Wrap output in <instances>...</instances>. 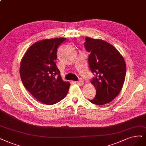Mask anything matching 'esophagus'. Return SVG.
<instances>
[{"instance_id": "obj_1", "label": "esophagus", "mask_w": 146, "mask_h": 146, "mask_svg": "<svg viewBox=\"0 0 146 146\" xmlns=\"http://www.w3.org/2000/svg\"><path fill=\"white\" fill-rule=\"evenodd\" d=\"M76 83H77V84L80 85V86H82V85L84 84V82L83 81H82V80H79V81H77Z\"/></svg>"}]
</instances>
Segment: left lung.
I'll return each instance as SVG.
<instances>
[{
    "instance_id": "obj_1",
    "label": "left lung",
    "mask_w": 146,
    "mask_h": 146,
    "mask_svg": "<svg viewBox=\"0 0 146 146\" xmlns=\"http://www.w3.org/2000/svg\"><path fill=\"white\" fill-rule=\"evenodd\" d=\"M85 40L84 47L90 52L89 68L95 75L91 83L96 89L94 98L89 101L97 105H104L112 102L121 90L126 65L123 57L112 44L90 37H86Z\"/></svg>"
}]
</instances>
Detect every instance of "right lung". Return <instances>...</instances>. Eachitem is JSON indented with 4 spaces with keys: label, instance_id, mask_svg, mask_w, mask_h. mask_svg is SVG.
<instances>
[{
    "label": "right lung",
    "instance_id": "add662e5",
    "mask_svg": "<svg viewBox=\"0 0 146 146\" xmlns=\"http://www.w3.org/2000/svg\"><path fill=\"white\" fill-rule=\"evenodd\" d=\"M65 40L55 38L35 43L21 60L20 75L23 86L42 103L56 104L68 92L71 84L62 79L56 64L57 48Z\"/></svg>",
    "mask_w": 146,
    "mask_h": 146
}]
</instances>
